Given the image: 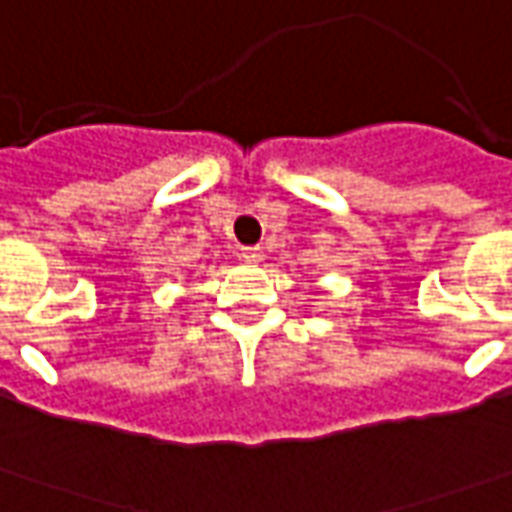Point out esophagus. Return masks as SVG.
<instances>
[{
	"label": "esophagus",
	"instance_id": "1",
	"mask_svg": "<svg viewBox=\"0 0 512 512\" xmlns=\"http://www.w3.org/2000/svg\"><path fill=\"white\" fill-rule=\"evenodd\" d=\"M239 256L245 259V262H262L264 259V250L256 245V248H239Z\"/></svg>",
	"mask_w": 512,
	"mask_h": 512
}]
</instances>
